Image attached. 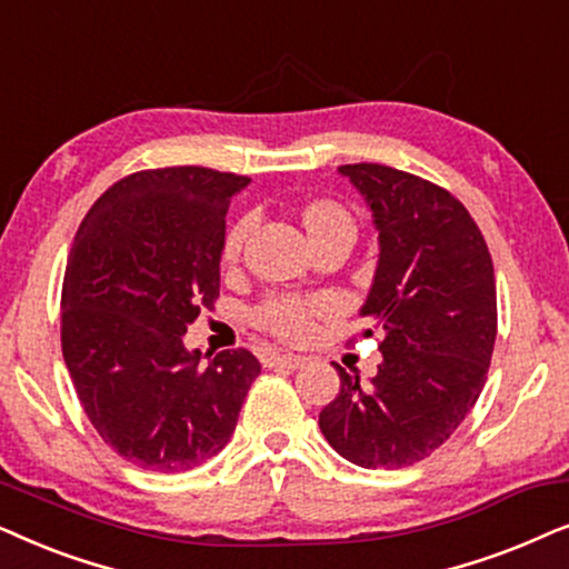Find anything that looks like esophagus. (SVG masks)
Returning <instances> with one entry per match:
<instances>
[{
  "label": "esophagus",
  "instance_id": "1",
  "mask_svg": "<svg viewBox=\"0 0 569 569\" xmlns=\"http://www.w3.org/2000/svg\"><path fill=\"white\" fill-rule=\"evenodd\" d=\"M305 363V356L297 353H270L264 359V367H286V369H299Z\"/></svg>",
  "mask_w": 569,
  "mask_h": 569
}]
</instances>
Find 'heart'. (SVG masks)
<instances>
[{
  "label": "heart",
  "mask_w": 569,
  "mask_h": 569,
  "mask_svg": "<svg viewBox=\"0 0 569 569\" xmlns=\"http://www.w3.org/2000/svg\"><path fill=\"white\" fill-rule=\"evenodd\" d=\"M309 237H320V233L338 229V226H353L348 210L336 200H315L301 210ZM254 229V216L244 213L229 226L223 237V260H239L241 249H244L249 233ZM328 312V301L297 297V293H270L260 305L252 307L249 320L254 328H260L280 340H305L315 328V317Z\"/></svg>",
  "instance_id": "heart-1"
}]
</instances>
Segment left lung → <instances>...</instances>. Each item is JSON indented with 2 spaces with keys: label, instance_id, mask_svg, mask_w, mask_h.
<instances>
[{
  "label": "left lung",
  "instance_id": "1",
  "mask_svg": "<svg viewBox=\"0 0 569 569\" xmlns=\"http://www.w3.org/2000/svg\"><path fill=\"white\" fill-rule=\"evenodd\" d=\"M340 173L361 189L380 229L361 317L382 330V363L369 385L336 363L340 390L320 429L356 466L406 468L448 442L487 385L495 264L481 229L445 187L382 163H348Z\"/></svg>",
  "mask_w": 569,
  "mask_h": 569
}]
</instances>
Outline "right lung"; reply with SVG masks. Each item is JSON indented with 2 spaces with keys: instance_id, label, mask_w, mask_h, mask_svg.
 <instances>
[{
  "instance_id": "add662e5",
  "label": "right lung",
  "mask_w": 569,
  "mask_h": 569,
  "mask_svg": "<svg viewBox=\"0 0 569 569\" xmlns=\"http://www.w3.org/2000/svg\"><path fill=\"white\" fill-rule=\"evenodd\" d=\"M249 177L166 166L119 179L82 218L62 283V353L74 392L113 452L179 473L218 456L260 361L208 363L181 338L221 289L226 210Z\"/></svg>"
}]
</instances>
